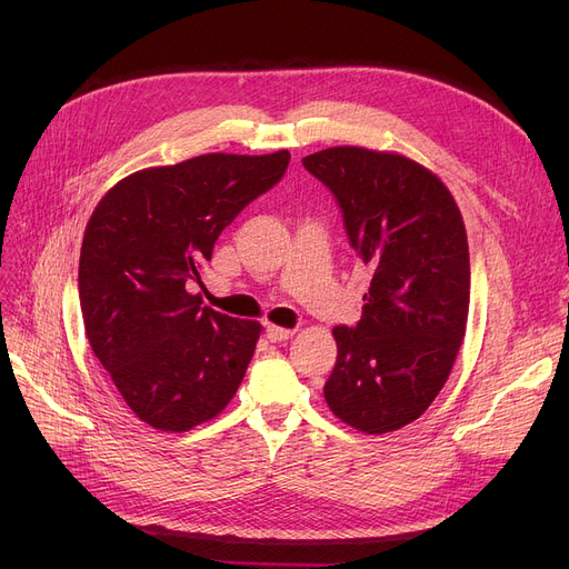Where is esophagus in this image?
<instances>
[{"label":"esophagus","mask_w":569,"mask_h":569,"mask_svg":"<svg viewBox=\"0 0 569 569\" xmlns=\"http://www.w3.org/2000/svg\"><path fill=\"white\" fill-rule=\"evenodd\" d=\"M264 335H267V339H269V341H272V343H281V341H288V339H292L295 330H288V327H277V325H267V330H264Z\"/></svg>","instance_id":"obj_1"}]
</instances>
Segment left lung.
I'll list each match as a JSON object with an SVG mask.
<instances>
[{"instance_id": "obj_1", "label": "left lung", "mask_w": 569, "mask_h": 569, "mask_svg": "<svg viewBox=\"0 0 569 569\" xmlns=\"http://www.w3.org/2000/svg\"><path fill=\"white\" fill-rule=\"evenodd\" d=\"M341 207L350 247L373 269L362 320L335 327L325 401L348 427L390 433L415 422L450 378L470 305L459 207L417 161L365 147L302 159Z\"/></svg>"}]
</instances>
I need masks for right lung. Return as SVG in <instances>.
<instances>
[{
  "label": "right lung",
  "instance_id": "1",
  "mask_svg": "<svg viewBox=\"0 0 569 569\" xmlns=\"http://www.w3.org/2000/svg\"><path fill=\"white\" fill-rule=\"evenodd\" d=\"M290 154H202L117 182L82 237L84 335L136 417L168 433L217 417L253 357L260 322L189 292L221 230L283 177Z\"/></svg>",
  "mask_w": 569,
  "mask_h": 569
}]
</instances>
